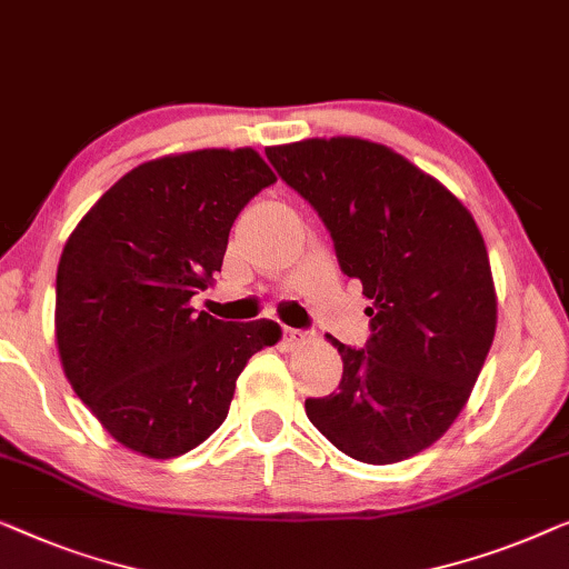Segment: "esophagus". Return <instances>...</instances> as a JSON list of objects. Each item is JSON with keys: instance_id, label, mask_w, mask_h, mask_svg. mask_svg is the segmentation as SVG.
<instances>
[{"instance_id": "esophagus-1", "label": "esophagus", "mask_w": 569, "mask_h": 569, "mask_svg": "<svg viewBox=\"0 0 569 569\" xmlns=\"http://www.w3.org/2000/svg\"><path fill=\"white\" fill-rule=\"evenodd\" d=\"M308 341H310V336L305 331H298V328H284L287 349H300V346H305Z\"/></svg>"}]
</instances>
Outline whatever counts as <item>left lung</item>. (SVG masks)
Returning <instances> with one entry per match:
<instances>
[{
	"label": "left lung",
	"mask_w": 569,
	"mask_h": 569,
	"mask_svg": "<svg viewBox=\"0 0 569 569\" xmlns=\"http://www.w3.org/2000/svg\"><path fill=\"white\" fill-rule=\"evenodd\" d=\"M267 159L331 230L346 277L372 300L365 349L333 339L339 390L305 400L310 423L367 465L439 441L467 406L498 323L482 233L439 179L365 138L269 146Z\"/></svg>",
	"instance_id": "8db88e82"
}]
</instances>
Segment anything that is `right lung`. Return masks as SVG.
Returning <instances> with one entry per match:
<instances>
[{"label": "right lung", "mask_w": 569, "mask_h": 569, "mask_svg": "<svg viewBox=\"0 0 569 569\" xmlns=\"http://www.w3.org/2000/svg\"><path fill=\"white\" fill-rule=\"evenodd\" d=\"M274 182L253 148L169 153L118 179L71 230L56 274L63 375L136 455L200 447L246 361L282 339L274 320L223 323L189 305L223 267L238 212Z\"/></svg>", "instance_id": "add662e5"}]
</instances>
